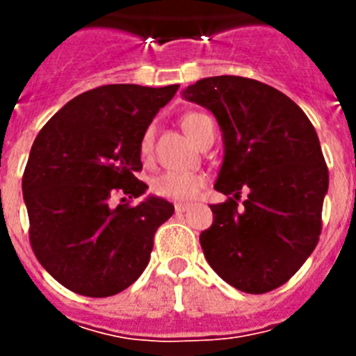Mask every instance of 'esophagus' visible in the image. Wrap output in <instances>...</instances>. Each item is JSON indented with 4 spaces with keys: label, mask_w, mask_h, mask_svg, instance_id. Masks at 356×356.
Masks as SVG:
<instances>
[{
    "label": "esophagus",
    "mask_w": 356,
    "mask_h": 356,
    "mask_svg": "<svg viewBox=\"0 0 356 356\" xmlns=\"http://www.w3.org/2000/svg\"><path fill=\"white\" fill-rule=\"evenodd\" d=\"M191 209V203H176L175 205V210L178 213H181V212H187V210Z\"/></svg>",
    "instance_id": "34e87169"
}]
</instances>
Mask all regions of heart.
Instances as JSON below:
<instances>
[{
    "mask_svg": "<svg viewBox=\"0 0 356 356\" xmlns=\"http://www.w3.org/2000/svg\"><path fill=\"white\" fill-rule=\"evenodd\" d=\"M207 121H210L209 115L191 112V114H185L184 119H181V128H184L185 134L196 143V140L200 139V135L201 131H203V127H205ZM139 149L140 156H143L144 160L149 159L151 149H153V130H151V128H147L143 134ZM203 185H205V178L201 175L165 171L153 180V193H155L156 196L165 197V200L171 201H188L200 194Z\"/></svg>",
    "mask_w": 356,
    "mask_h": 356,
    "instance_id": "b5f03b06",
    "label": "heart"
}]
</instances>
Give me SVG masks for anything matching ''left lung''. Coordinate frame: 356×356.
I'll list each match as a JSON object with an SVG mask.
<instances>
[{
  "label": "left lung",
  "instance_id": "8db88e82",
  "mask_svg": "<svg viewBox=\"0 0 356 356\" xmlns=\"http://www.w3.org/2000/svg\"><path fill=\"white\" fill-rule=\"evenodd\" d=\"M181 96L217 119L222 163L213 188L234 196L210 205L213 222L200 235L207 262L248 294L284 285L319 241L328 193L312 122L291 97L250 78H203ZM241 190L248 197L238 207Z\"/></svg>",
  "mask_w": 356,
  "mask_h": 356
}]
</instances>
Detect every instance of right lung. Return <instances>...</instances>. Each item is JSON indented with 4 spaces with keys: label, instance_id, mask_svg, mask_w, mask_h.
Instances as JSON below:
<instances>
[{
    "label": "right lung",
    "instance_id": "1",
    "mask_svg": "<svg viewBox=\"0 0 356 356\" xmlns=\"http://www.w3.org/2000/svg\"><path fill=\"white\" fill-rule=\"evenodd\" d=\"M180 85H103L62 106L39 131L23 175L30 242L40 266L69 291L106 298L143 275L153 235L175 212L149 196L110 205L114 193L139 197L140 139Z\"/></svg>",
    "mask_w": 356,
    "mask_h": 356
}]
</instances>
